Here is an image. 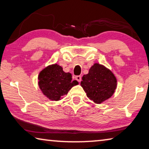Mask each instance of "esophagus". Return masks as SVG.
Segmentation results:
<instances>
[{
	"label": "esophagus",
	"mask_w": 149,
	"mask_h": 149,
	"mask_svg": "<svg viewBox=\"0 0 149 149\" xmlns=\"http://www.w3.org/2000/svg\"><path fill=\"white\" fill-rule=\"evenodd\" d=\"M75 79H76L77 81L80 82L81 81V75H77V76H75Z\"/></svg>",
	"instance_id": "esophagus-1"
}]
</instances>
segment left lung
<instances>
[{
  "label": "left lung",
  "instance_id": "left-lung-1",
  "mask_svg": "<svg viewBox=\"0 0 149 149\" xmlns=\"http://www.w3.org/2000/svg\"><path fill=\"white\" fill-rule=\"evenodd\" d=\"M81 85L87 97L99 104L114 94L117 80L109 70L102 65L95 64L90 68L89 74L83 76Z\"/></svg>",
  "mask_w": 149,
  "mask_h": 149
}]
</instances>
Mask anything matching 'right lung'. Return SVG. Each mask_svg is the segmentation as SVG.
<instances>
[{
  "instance_id": "add662e5",
  "label": "right lung",
  "mask_w": 149,
  "mask_h": 149,
  "mask_svg": "<svg viewBox=\"0 0 149 149\" xmlns=\"http://www.w3.org/2000/svg\"><path fill=\"white\" fill-rule=\"evenodd\" d=\"M39 85L43 94L52 100H59L71 88L78 84L70 73H65L58 64L50 65L39 73Z\"/></svg>"
}]
</instances>
